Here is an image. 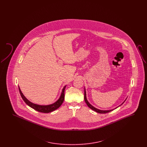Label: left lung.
Masks as SVG:
<instances>
[{
  "mask_svg": "<svg viewBox=\"0 0 147 147\" xmlns=\"http://www.w3.org/2000/svg\"><path fill=\"white\" fill-rule=\"evenodd\" d=\"M84 100H85V101L86 104L89 107H90L92 110H94V111H96V112H98V113H108V112H110V111H111L112 110H106V111H103V110H98V109H96V108L94 107V106H92V105H90V104L89 103V102L88 101V100H87V99H86L85 90H84Z\"/></svg>",
  "mask_w": 147,
  "mask_h": 147,
  "instance_id": "left-lung-1",
  "label": "left lung"
}]
</instances>
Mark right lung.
I'll list each match as a JSON object with an SVG mask.
<instances>
[{"label": "right lung", "mask_w": 147, "mask_h": 147, "mask_svg": "<svg viewBox=\"0 0 147 147\" xmlns=\"http://www.w3.org/2000/svg\"><path fill=\"white\" fill-rule=\"evenodd\" d=\"M65 87H66V86H65L63 88L61 95L59 98L56 101V102H55L54 104H51V105H46V106L36 105V104L31 102L22 94L19 86V91H20V93L21 95V98H22V99L25 101V102L30 107H31V108L34 109V110L38 111V112H43V113H49V112L53 111L54 110H56V109L59 108L61 106V105L62 104L64 99V90H65Z\"/></svg>", "instance_id": "obj_1"}]
</instances>
